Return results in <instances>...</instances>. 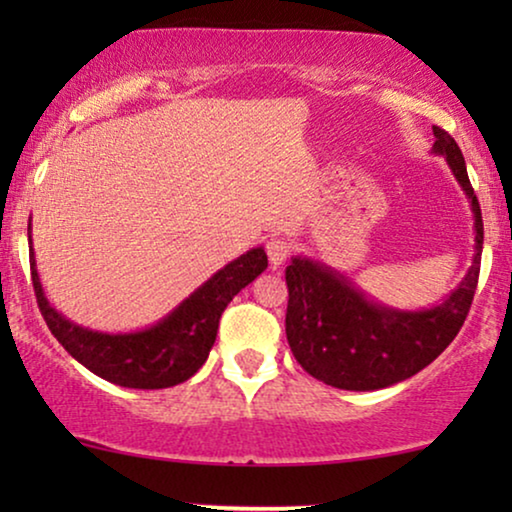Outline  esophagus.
Wrapping results in <instances>:
<instances>
[{"label":"esophagus","mask_w":512,"mask_h":512,"mask_svg":"<svg viewBox=\"0 0 512 512\" xmlns=\"http://www.w3.org/2000/svg\"><path fill=\"white\" fill-rule=\"evenodd\" d=\"M265 251H268L272 268H279L291 254V242L284 240V237H272V240L265 244Z\"/></svg>","instance_id":"1"}]
</instances>
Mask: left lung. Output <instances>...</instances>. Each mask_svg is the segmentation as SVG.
Here are the masks:
<instances>
[{"instance_id": "obj_1", "label": "left lung", "mask_w": 512, "mask_h": 512, "mask_svg": "<svg viewBox=\"0 0 512 512\" xmlns=\"http://www.w3.org/2000/svg\"><path fill=\"white\" fill-rule=\"evenodd\" d=\"M433 153L471 200L475 256L468 275L440 305L403 312L373 303L340 272L296 256L286 268V340L296 361L317 380L349 391H375L408 380L443 354L471 310L482 256V214L466 160L452 135L433 125Z\"/></svg>"}]
</instances>
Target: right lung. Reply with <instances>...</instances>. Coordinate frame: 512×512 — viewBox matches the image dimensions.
<instances>
[{
  "label": "right lung",
  "mask_w": 512,
  "mask_h": 512,
  "mask_svg": "<svg viewBox=\"0 0 512 512\" xmlns=\"http://www.w3.org/2000/svg\"><path fill=\"white\" fill-rule=\"evenodd\" d=\"M30 268L37 305L62 347L102 380L128 389H165L186 382L207 361L230 300L268 268L263 247L230 261L177 310L137 333H100L76 326L51 307L41 289L30 237Z\"/></svg>",
  "instance_id": "obj_1"
}]
</instances>
